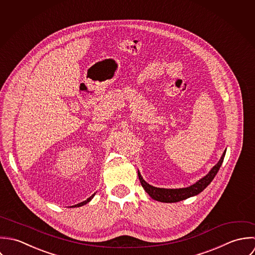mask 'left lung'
Masks as SVG:
<instances>
[{
  "instance_id": "obj_1",
  "label": "left lung",
  "mask_w": 255,
  "mask_h": 255,
  "mask_svg": "<svg viewBox=\"0 0 255 255\" xmlns=\"http://www.w3.org/2000/svg\"><path fill=\"white\" fill-rule=\"evenodd\" d=\"M226 151L223 153V155L221 156L218 163L215 166H213V168L209 171L208 174H206V176H204L203 178H201L194 184H192L188 187H185V188H177V189L157 188V187H154L153 185H150L149 183H147L143 179L140 172H138V176H139L140 182H141L143 188L145 189V191L154 200L159 201V202H164V203L179 202V201H182L184 199H187L189 197L199 194L212 182V180L218 173V171L224 161Z\"/></svg>"
}]
</instances>
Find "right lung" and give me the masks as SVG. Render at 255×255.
Returning a JSON list of instances; mask_svg holds the SVG:
<instances>
[{"mask_svg": "<svg viewBox=\"0 0 255 255\" xmlns=\"http://www.w3.org/2000/svg\"><path fill=\"white\" fill-rule=\"evenodd\" d=\"M94 196H95V194H93L90 198H88L87 200H85V201H83V202H81V203L77 204V205H75V206H72V207H81V206H83V205H86L87 203H89L93 198H94Z\"/></svg>", "mask_w": 255, "mask_h": 255, "instance_id": "1", "label": "right lung"}]
</instances>
